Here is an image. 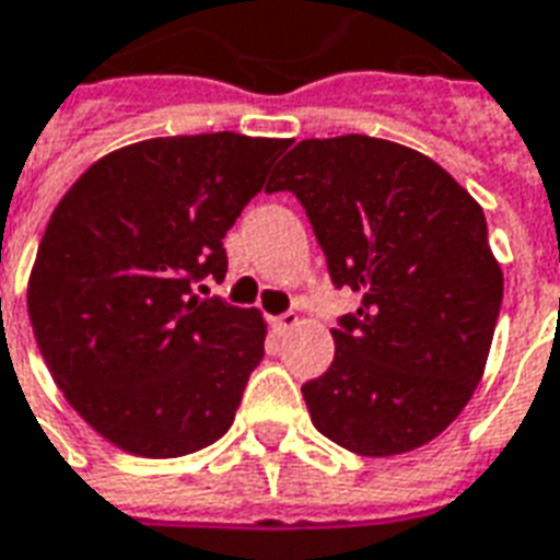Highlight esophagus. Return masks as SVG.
<instances>
[{
    "label": "esophagus",
    "mask_w": 560,
    "mask_h": 560,
    "mask_svg": "<svg viewBox=\"0 0 560 560\" xmlns=\"http://www.w3.org/2000/svg\"><path fill=\"white\" fill-rule=\"evenodd\" d=\"M271 325H275L277 334H285V330H292V327H298V313L277 315V318H271Z\"/></svg>",
    "instance_id": "34e87169"
}]
</instances>
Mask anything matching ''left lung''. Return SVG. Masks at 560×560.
<instances>
[{"label":"left lung","instance_id":"left-lung-1","mask_svg":"<svg viewBox=\"0 0 560 560\" xmlns=\"http://www.w3.org/2000/svg\"><path fill=\"white\" fill-rule=\"evenodd\" d=\"M265 191L304 203L334 283L363 298L301 389L313 424L363 457L431 443L485 375L502 306L481 206L434 159L369 136L306 138Z\"/></svg>","mask_w":560,"mask_h":560}]
</instances>
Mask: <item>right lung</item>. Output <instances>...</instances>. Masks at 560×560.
<instances>
[{
    "instance_id": "add662e5",
    "label": "right lung",
    "mask_w": 560,
    "mask_h": 560,
    "mask_svg": "<svg viewBox=\"0 0 560 560\" xmlns=\"http://www.w3.org/2000/svg\"><path fill=\"white\" fill-rule=\"evenodd\" d=\"M289 144L150 138L96 159L58 200L28 322L67 405L120 452L183 457L233 424L268 325L195 285L224 280L226 230Z\"/></svg>"
}]
</instances>
